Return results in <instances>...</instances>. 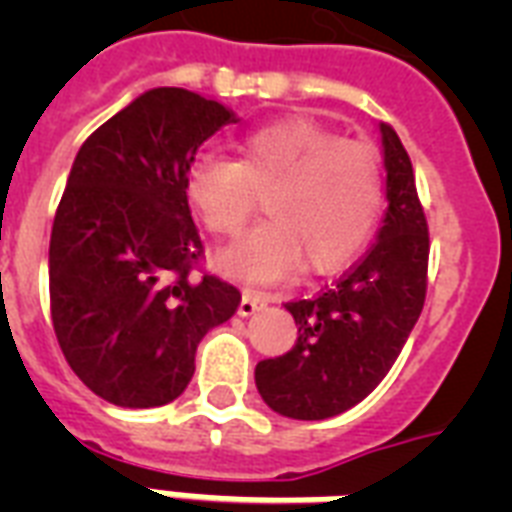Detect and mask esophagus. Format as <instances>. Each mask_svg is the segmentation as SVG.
Instances as JSON below:
<instances>
[{"label":"esophagus","instance_id":"esophagus-1","mask_svg":"<svg viewBox=\"0 0 512 512\" xmlns=\"http://www.w3.org/2000/svg\"><path fill=\"white\" fill-rule=\"evenodd\" d=\"M268 303H271V297L263 295V292H244L239 303V313L241 316H252V313L260 311Z\"/></svg>","mask_w":512,"mask_h":512}]
</instances>
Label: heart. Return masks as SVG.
<instances>
[{"instance_id":"b5f03b06","label":"heart","mask_w":512,"mask_h":512,"mask_svg":"<svg viewBox=\"0 0 512 512\" xmlns=\"http://www.w3.org/2000/svg\"><path fill=\"white\" fill-rule=\"evenodd\" d=\"M239 159L196 156L185 199L207 231L236 239L265 196L271 220L220 255L223 271L279 281L305 265L335 273L372 241L382 215V172L374 148L340 138L316 119H279L239 140Z\"/></svg>"}]
</instances>
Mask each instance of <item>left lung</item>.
Segmentation results:
<instances>
[{"label":"left lung","instance_id":"left-lung-1","mask_svg":"<svg viewBox=\"0 0 512 512\" xmlns=\"http://www.w3.org/2000/svg\"><path fill=\"white\" fill-rule=\"evenodd\" d=\"M388 212L377 241L337 284L292 300L297 342L255 369L260 396L292 420H327L364 401L396 364L428 292V220L396 130L380 124Z\"/></svg>","mask_w":512,"mask_h":512}]
</instances>
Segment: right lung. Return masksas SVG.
<instances>
[{
	"instance_id": "obj_1",
	"label": "right lung",
	"mask_w": 512,
	"mask_h": 512,
	"mask_svg": "<svg viewBox=\"0 0 512 512\" xmlns=\"http://www.w3.org/2000/svg\"><path fill=\"white\" fill-rule=\"evenodd\" d=\"M228 122L217 100L159 87L76 154L50 236L52 327L68 366L108 404L175 401L201 337L239 308V289L201 271L185 199L196 151Z\"/></svg>"
}]
</instances>
